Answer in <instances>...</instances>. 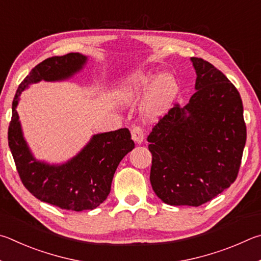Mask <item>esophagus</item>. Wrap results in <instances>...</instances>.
I'll list each match as a JSON object with an SVG mask.
<instances>
[{
    "mask_svg": "<svg viewBox=\"0 0 261 261\" xmlns=\"http://www.w3.org/2000/svg\"><path fill=\"white\" fill-rule=\"evenodd\" d=\"M132 138L135 141V142L141 143L144 139V133L143 129L141 126H133L132 127Z\"/></svg>",
    "mask_w": 261,
    "mask_h": 261,
    "instance_id": "obj_1",
    "label": "esophagus"
}]
</instances>
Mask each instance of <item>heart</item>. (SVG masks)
Returning <instances> with one entry per match:
<instances>
[{
  "instance_id": "obj_1",
  "label": "heart",
  "mask_w": 261,
  "mask_h": 261,
  "mask_svg": "<svg viewBox=\"0 0 261 261\" xmlns=\"http://www.w3.org/2000/svg\"><path fill=\"white\" fill-rule=\"evenodd\" d=\"M147 111L151 116H158L171 107L180 93V86L172 75H157L150 72H136L127 79L123 96L130 99L149 93Z\"/></svg>"
}]
</instances>
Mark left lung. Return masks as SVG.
<instances>
[{
	"label": "left lung",
	"mask_w": 261,
	"mask_h": 261,
	"mask_svg": "<svg viewBox=\"0 0 261 261\" xmlns=\"http://www.w3.org/2000/svg\"><path fill=\"white\" fill-rule=\"evenodd\" d=\"M197 73L189 103H175L148 136L150 182L168 205L199 206L229 188L239 175L246 141L243 103L223 73L191 57Z\"/></svg>",
	"instance_id": "left-lung-1"
}]
</instances>
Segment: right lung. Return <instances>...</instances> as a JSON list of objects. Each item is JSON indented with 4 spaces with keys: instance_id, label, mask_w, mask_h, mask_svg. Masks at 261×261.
<instances>
[{
    "instance_id": "right-lung-1",
    "label": "right lung",
    "mask_w": 261,
    "mask_h": 261,
    "mask_svg": "<svg viewBox=\"0 0 261 261\" xmlns=\"http://www.w3.org/2000/svg\"><path fill=\"white\" fill-rule=\"evenodd\" d=\"M87 57L77 53L44 59L30 72L18 87L12 102L8 129L9 148L20 180L41 202L68 211L94 210L107 199L119 163L134 148L127 128L94 135L84 150L59 166L35 161L21 134L16 107L22 90L40 80H63L81 70Z\"/></svg>"
}]
</instances>
